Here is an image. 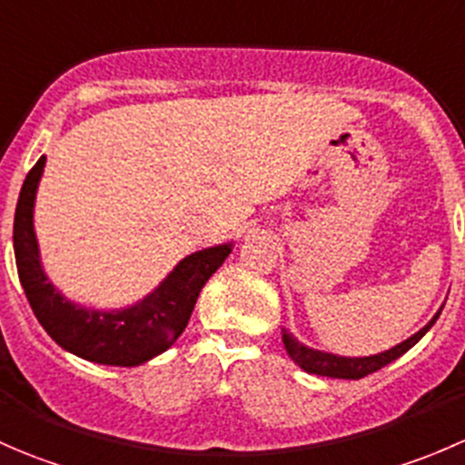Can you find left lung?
Listing matches in <instances>:
<instances>
[{
    "instance_id": "left-lung-1",
    "label": "left lung",
    "mask_w": 465,
    "mask_h": 465,
    "mask_svg": "<svg viewBox=\"0 0 465 465\" xmlns=\"http://www.w3.org/2000/svg\"><path fill=\"white\" fill-rule=\"evenodd\" d=\"M443 306L436 311V315L425 323L420 331H416L414 335L407 337V340L401 341V344L391 346V349L382 351V353H376V355H360V358H351V355H337V353H328V351L312 349V346H306L303 341H299L285 326L281 328V340H283L285 351H288L290 358L294 360V364H299L306 373H317V376H326V378L358 380V378L369 376V373L378 371V369L387 367L389 362H393V360L401 358L402 353H407L411 346L419 344L420 337H423L425 332L434 326L436 320H439Z\"/></svg>"
}]
</instances>
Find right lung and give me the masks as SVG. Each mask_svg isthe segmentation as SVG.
I'll return each instance as SVG.
<instances>
[{
    "label": "right lung",
    "instance_id": "obj_1",
    "mask_svg": "<svg viewBox=\"0 0 465 465\" xmlns=\"http://www.w3.org/2000/svg\"><path fill=\"white\" fill-rule=\"evenodd\" d=\"M42 154L22 184L13 224L17 274L37 322L51 340L87 362L107 367H139L175 344L191 320L200 290L224 259L233 242L204 247L184 256L154 290L124 308H92L64 297L46 276L35 236V198L45 173Z\"/></svg>",
    "mask_w": 465,
    "mask_h": 465
}]
</instances>
